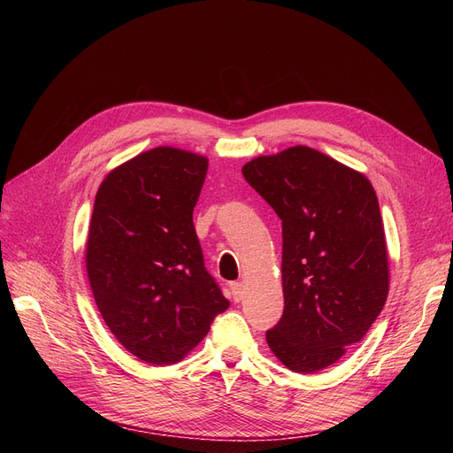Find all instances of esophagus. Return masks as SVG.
<instances>
[{
	"label": "esophagus",
	"instance_id": "34e87169",
	"mask_svg": "<svg viewBox=\"0 0 453 453\" xmlns=\"http://www.w3.org/2000/svg\"><path fill=\"white\" fill-rule=\"evenodd\" d=\"M229 290L234 301H242L244 299V284L242 282H231Z\"/></svg>",
	"mask_w": 453,
	"mask_h": 453
}]
</instances>
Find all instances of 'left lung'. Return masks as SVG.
<instances>
[{
    "mask_svg": "<svg viewBox=\"0 0 453 453\" xmlns=\"http://www.w3.org/2000/svg\"><path fill=\"white\" fill-rule=\"evenodd\" d=\"M242 174L282 222L284 312L266 342L290 371H321L362 342L388 299L374 188L362 173L303 145L258 156Z\"/></svg>",
    "mask_w": 453,
    "mask_h": 453,
    "instance_id": "obj_1",
    "label": "left lung"
}]
</instances>
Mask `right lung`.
<instances>
[{
  "label": "right lung",
  "instance_id": "add662e5",
  "mask_svg": "<svg viewBox=\"0 0 453 453\" xmlns=\"http://www.w3.org/2000/svg\"><path fill=\"white\" fill-rule=\"evenodd\" d=\"M207 165L157 147L119 165L95 196L86 244L95 303L117 342L152 365L185 358L229 306L193 224Z\"/></svg>",
  "mask_w": 453,
  "mask_h": 453
}]
</instances>
